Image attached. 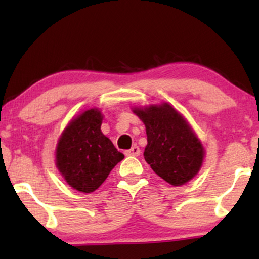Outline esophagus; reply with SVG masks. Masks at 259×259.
<instances>
[{"label": "esophagus", "instance_id": "esophagus-1", "mask_svg": "<svg viewBox=\"0 0 259 259\" xmlns=\"http://www.w3.org/2000/svg\"><path fill=\"white\" fill-rule=\"evenodd\" d=\"M126 155H132V157H138V155L140 154V148L137 146V145H134V146L131 148V150H127L125 152Z\"/></svg>", "mask_w": 259, "mask_h": 259}]
</instances>
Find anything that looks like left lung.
<instances>
[{
  "label": "left lung",
  "mask_w": 259,
  "mask_h": 259,
  "mask_svg": "<svg viewBox=\"0 0 259 259\" xmlns=\"http://www.w3.org/2000/svg\"><path fill=\"white\" fill-rule=\"evenodd\" d=\"M146 127L145 160L157 175L173 186H182L200 171L205 150L182 113L167 102L133 107Z\"/></svg>",
  "instance_id": "1"
}]
</instances>
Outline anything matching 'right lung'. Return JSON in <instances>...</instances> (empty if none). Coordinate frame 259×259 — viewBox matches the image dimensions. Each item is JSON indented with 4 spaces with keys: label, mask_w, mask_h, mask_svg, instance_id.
<instances>
[{
    "label": "right lung",
    "mask_w": 259,
    "mask_h": 259,
    "mask_svg": "<svg viewBox=\"0 0 259 259\" xmlns=\"http://www.w3.org/2000/svg\"><path fill=\"white\" fill-rule=\"evenodd\" d=\"M102 120L99 108L86 109L70 120L56 144V167L79 192H94L125 158L101 132Z\"/></svg>",
    "instance_id": "add662e5"
}]
</instances>
